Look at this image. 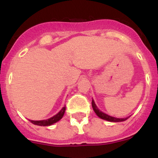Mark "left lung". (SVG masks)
Listing matches in <instances>:
<instances>
[{"label": "left lung", "instance_id": "1", "mask_svg": "<svg viewBox=\"0 0 158 158\" xmlns=\"http://www.w3.org/2000/svg\"><path fill=\"white\" fill-rule=\"evenodd\" d=\"M92 106H93V110H94L95 113H96V115H98L100 118H103V119H105V120L110 121V122H122V121L126 120V119H127V118H129V117H127V118H115V117L110 116V115H107V114H105V113L102 112V111H100V110L97 108V107H96V104H95L93 100H92Z\"/></svg>", "mask_w": 158, "mask_h": 158}]
</instances>
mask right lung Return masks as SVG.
I'll return each mask as SVG.
<instances>
[{"label":"right lung","mask_w":158,"mask_h":158,"mask_svg":"<svg viewBox=\"0 0 158 158\" xmlns=\"http://www.w3.org/2000/svg\"><path fill=\"white\" fill-rule=\"evenodd\" d=\"M65 111V107H62V109L59 111V112L55 115L54 116L51 117V118H48V119H45V120H39V121H34L30 120L31 123H32L35 125H38V126H50L51 124L55 123L56 122L59 121L62 116L64 115V113Z\"/></svg>","instance_id":"1"}]
</instances>
